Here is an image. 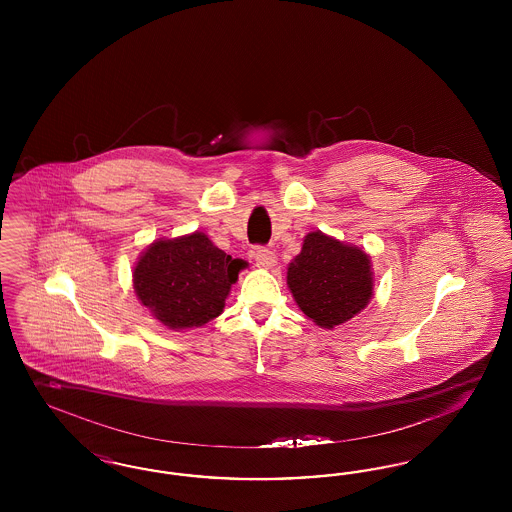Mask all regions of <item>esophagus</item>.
Returning a JSON list of instances; mask_svg holds the SVG:
<instances>
[{"instance_id": "esophagus-1", "label": "esophagus", "mask_w": 512, "mask_h": 512, "mask_svg": "<svg viewBox=\"0 0 512 512\" xmlns=\"http://www.w3.org/2000/svg\"><path fill=\"white\" fill-rule=\"evenodd\" d=\"M253 257H255V263H257V267L259 268H272L276 265V255H274V251H270V249H265V247H257L255 251H253Z\"/></svg>"}]
</instances>
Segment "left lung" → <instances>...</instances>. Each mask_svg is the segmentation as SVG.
I'll return each mask as SVG.
<instances>
[{"instance_id":"1","label":"left lung","mask_w":512,"mask_h":512,"mask_svg":"<svg viewBox=\"0 0 512 512\" xmlns=\"http://www.w3.org/2000/svg\"><path fill=\"white\" fill-rule=\"evenodd\" d=\"M372 265L361 247L320 230L305 236L288 267V288L299 309L320 328L332 330L361 313L372 299Z\"/></svg>"}]
</instances>
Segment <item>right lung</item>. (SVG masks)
I'll return each instance as SVG.
<instances>
[{"mask_svg":"<svg viewBox=\"0 0 512 512\" xmlns=\"http://www.w3.org/2000/svg\"><path fill=\"white\" fill-rule=\"evenodd\" d=\"M242 259H232L203 232L157 240L134 267V290L142 305L171 330L207 324L224 311V301Z\"/></svg>","mask_w":512,"mask_h":512,"instance_id":"right-lung-1","label":"right lung"}]
</instances>
